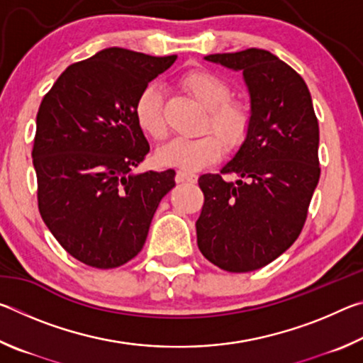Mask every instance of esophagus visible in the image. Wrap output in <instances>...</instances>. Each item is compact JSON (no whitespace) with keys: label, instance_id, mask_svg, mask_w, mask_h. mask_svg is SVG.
<instances>
[{"label":"esophagus","instance_id":"esophagus-1","mask_svg":"<svg viewBox=\"0 0 363 363\" xmlns=\"http://www.w3.org/2000/svg\"><path fill=\"white\" fill-rule=\"evenodd\" d=\"M176 181L177 182H190V184H194V182H196V174L195 173H189V171H177V173H176Z\"/></svg>","mask_w":363,"mask_h":363}]
</instances>
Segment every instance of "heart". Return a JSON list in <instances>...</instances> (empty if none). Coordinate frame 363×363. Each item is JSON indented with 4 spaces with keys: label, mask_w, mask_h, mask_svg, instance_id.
I'll return each mask as SVG.
<instances>
[{
    "label": "heart",
    "mask_w": 363,
    "mask_h": 363,
    "mask_svg": "<svg viewBox=\"0 0 363 363\" xmlns=\"http://www.w3.org/2000/svg\"><path fill=\"white\" fill-rule=\"evenodd\" d=\"M182 88L206 108L200 136L174 139L158 152V162L181 171H196L213 163L223 143L230 149L242 145L253 125V112L247 102L230 97V84L216 73L195 69L182 77ZM134 116L140 130L153 140L168 136L164 101L158 84H147L134 102ZM221 139L219 140L218 138Z\"/></svg>",
    "instance_id": "obj_1"
}]
</instances>
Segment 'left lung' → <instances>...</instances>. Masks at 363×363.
<instances>
[{"mask_svg":"<svg viewBox=\"0 0 363 363\" xmlns=\"http://www.w3.org/2000/svg\"><path fill=\"white\" fill-rule=\"evenodd\" d=\"M205 59L243 72L253 125L220 174L200 176L196 243L214 266L250 272L277 259L303 230L320 177L318 121L303 77L272 52L250 48Z\"/></svg>","mask_w":363,"mask_h":363,"instance_id":"obj_1","label":"left lung"}]
</instances>
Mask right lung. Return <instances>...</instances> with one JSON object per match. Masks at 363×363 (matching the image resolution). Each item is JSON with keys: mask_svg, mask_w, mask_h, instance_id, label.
I'll return each mask as SVG.
<instances>
[{"mask_svg": "<svg viewBox=\"0 0 363 363\" xmlns=\"http://www.w3.org/2000/svg\"><path fill=\"white\" fill-rule=\"evenodd\" d=\"M177 56L108 48L67 67L36 113L33 167L38 210L67 253L113 269L143 250L174 169H133L150 150L134 102Z\"/></svg>", "mask_w": 363, "mask_h": 363, "instance_id": "right-lung-1", "label": "right lung"}]
</instances>
